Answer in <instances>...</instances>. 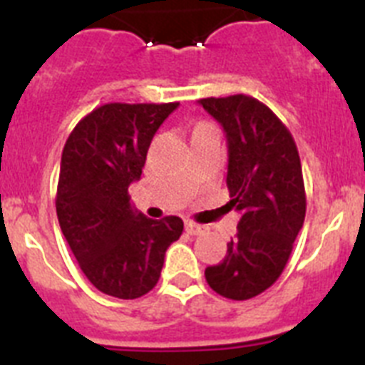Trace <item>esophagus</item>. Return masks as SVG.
I'll list each match as a JSON object with an SVG mask.
<instances>
[{
	"label": "esophagus",
	"instance_id": "1",
	"mask_svg": "<svg viewBox=\"0 0 365 365\" xmlns=\"http://www.w3.org/2000/svg\"><path fill=\"white\" fill-rule=\"evenodd\" d=\"M185 228L190 235H202L206 232V227H202V225H195V222H186Z\"/></svg>",
	"mask_w": 365,
	"mask_h": 365
}]
</instances>
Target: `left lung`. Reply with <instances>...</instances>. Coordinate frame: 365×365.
<instances>
[{
	"instance_id": "8db88e82",
	"label": "left lung",
	"mask_w": 365,
	"mask_h": 365,
	"mask_svg": "<svg viewBox=\"0 0 365 365\" xmlns=\"http://www.w3.org/2000/svg\"><path fill=\"white\" fill-rule=\"evenodd\" d=\"M228 143L232 208L240 212L234 240L205 278L217 294L250 299L282 276L305 219V185L298 148L272 109L248 95L201 98Z\"/></svg>"
}]
</instances>
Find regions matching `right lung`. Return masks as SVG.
<instances>
[{
  "instance_id": "add662e5",
  "label": "right lung",
  "mask_w": 365,
  "mask_h": 365,
  "mask_svg": "<svg viewBox=\"0 0 365 365\" xmlns=\"http://www.w3.org/2000/svg\"><path fill=\"white\" fill-rule=\"evenodd\" d=\"M177 106H100L74 125L63 146L58 222L86 278L104 294H148L159 282L168 247L182 234V219H148L133 210L128 193L140 179L155 131Z\"/></svg>"
}]
</instances>
